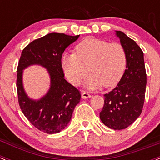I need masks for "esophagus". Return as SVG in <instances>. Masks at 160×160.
Listing matches in <instances>:
<instances>
[{
  "mask_svg": "<svg viewBox=\"0 0 160 160\" xmlns=\"http://www.w3.org/2000/svg\"><path fill=\"white\" fill-rule=\"evenodd\" d=\"M82 97L83 98V99H88V98L91 97V95L88 92H82Z\"/></svg>",
  "mask_w": 160,
  "mask_h": 160,
  "instance_id": "esophagus-1",
  "label": "esophagus"
}]
</instances>
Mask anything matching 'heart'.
<instances>
[{"label": "heart", "instance_id": "heart-1", "mask_svg": "<svg viewBox=\"0 0 160 160\" xmlns=\"http://www.w3.org/2000/svg\"><path fill=\"white\" fill-rule=\"evenodd\" d=\"M61 67L73 85H79L89 72L85 82L88 89L102 85L113 87L122 78L127 65V54L123 46L96 38L88 37L75 47V53H64Z\"/></svg>", "mask_w": 160, "mask_h": 160}]
</instances>
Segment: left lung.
<instances>
[{"mask_svg":"<svg viewBox=\"0 0 160 160\" xmlns=\"http://www.w3.org/2000/svg\"><path fill=\"white\" fill-rule=\"evenodd\" d=\"M127 54V65L118 85L104 95V105L99 118L113 130L127 128L140 116L146 87L144 53L139 46L121 31H116Z\"/></svg>","mask_w":160,"mask_h":160,"instance_id":"1","label":"left lung"}]
</instances>
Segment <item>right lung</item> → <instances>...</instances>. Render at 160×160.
Listing matches in <instances>:
<instances>
[{
    "label": "right lung",
    "mask_w": 160,
    "mask_h": 160,
    "mask_svg": "<svg viewBox=\"0 0 160 160\" xmlns=\"http://www.w3.org/2000/svg\"><path fill=\"white\" fill-rule=\"evenodd\" d=\"M78 37L79 35L49 33L30 42L20 57L16 83L20 108L35 128L47 134L58 133L65 128L80 102L79 91L64 79L61 62L65 49ZM31 65L42 66L50 76V88L39 100L28 98L23 86V71Z\"/></svg>",
    "instance_id": "add662e5"
}]
</instances>
